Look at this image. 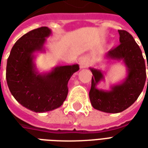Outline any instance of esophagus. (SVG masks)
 <instances>
[{
    "mask_svg": "<svg viewBox=\"0 0 148 148\" xmlns=\"http://www.w3.org/2000/svg\"><path fill=\"white\" fill-rule=\"evenodd\" d=\"M79 64L82 68H85L88 65V62L86 58H81L79 59Z\"/></svg>",
    "mask_w": 148,
    "mask_h": 148,
    "instance_id": "34e87169",
    "label": "esophagus"
}]
</instances>
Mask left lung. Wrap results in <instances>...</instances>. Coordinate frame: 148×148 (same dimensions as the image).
<instances>
[{
    "label": "left lung",
    "instance_id": "obj_1",
    "mask_svg": "<svg viewBox=\"0 0 148 148\" xmlns=\"http://www.w3.org/2000/svg\"><path fill=\"white\" fill-rule=\"evenodd\" d=\"M120 44L106 53L110 59L123 60L127 67V76L121 84L111 87V90L105 91L97 89V85L104 79L101 71L90 68L93 74L90 99L95 109L108 113H117L124 111L133 104L139 97L146 81L145 61L140 47L132 36L127 31L118 30ZM148 85V78H147Z\"/></svg>",
    "mask_w": 148,
    "mask_h": 148
}]
</instances>
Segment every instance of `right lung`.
Wrapping results in <instances>:
<instances>
[{
  "mask_svg": "<svg viewBox=\"0 0 148 148\" xmlns=\"http://www.w3.org/2000/svg\"><path fill=\"white\" fill-rule=\"evenodd\" d=\"M47 27L30 31L16 42L6 66V80L12 95L21 105L36 112L60 107L68 94V82L79 70L77 64L59 66L47 74H39L34 64V53L43 51Z\"/></svg>",
  "mask_w": 148,
  "mask_h": 148,
  "instance_id": "obj_1",
  "label": "right lung"
}]
</instances>
